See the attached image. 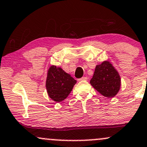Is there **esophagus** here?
<instances>
[{
    "label": "esophagus",
    "mask_w": 147,
    "mask_h": 147,
    "mask_svg": "<svg viewBox=\"0 0 147 147\" xmlns=\"http://www.w3.org/2000/svg\"><path fill=\"white\" fill-rule=\"evenodd\" d=\"M88 80V78L87 77H82L81 79H80V81H81V80Z\"/></svg>",
    "instance_id": "34e87169"
}]
</instances>
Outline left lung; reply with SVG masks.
Returning a JSON list of instances; mask_svg holds the SVG:
<instances>
[{
    "instance_id": "1",
    "label": "left lung",
    "mask_w": 147,
    "mask_h": 147,
    "mask_svg": "<svg viewBox=\"0 0 147 147\" xmlns=\"http://www.w3.org/2000/svg\"><path fill=\"white\" fill-rule=\"evenodd\" d=\"M120 77L109 61L96 66L90 84L100 94L108 98L114 97L120 90Z\"/></svg>"
}]
</instances>
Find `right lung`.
Segmentation results:
<instances>
[{
	"mask_svg": "<svg viewBox=\"0 0 147 147\" xmlns=\"http://www.w3.org/2000/svg\"><path fill=\"white\" fill-rule=\"evenodd\" d=\"M77 81L61 67L52 65L48 70L46 87L49 97L53 101L61 102L65 99Z\"/></svg>",
	"mask_w": 147,
	"mask_h": 147,
	"instance_id": "obj_1",
	"label": "right lung"
}]
</instances>
